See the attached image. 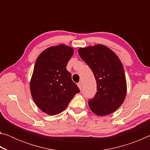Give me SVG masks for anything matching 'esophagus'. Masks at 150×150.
<instances>
[{"label": "esophagus", "mask_w": 150, "mask_h": 150, "mask_svg": "<svg viewBox=\"0 0 150 150\" xmlns=\"http://www.w3.org/2000/svg\"><path fill=\"white\" fill-rule=\"evenodd\" d=\"M77 85H78L79 88V89L81 90V88H82V86H83V83L81 81V82H79V83H78Z\"/></svg>", "instance_id": "esophagus-1"}]
</instances>
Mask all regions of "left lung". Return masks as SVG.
<instances>
[{
  "mask_svg": "<svg viewBox=\"0 0 150 150\" xmlns=\"http://www.w3.org/2000/svg\"><path fill=\"white\" fill-rule=\"evenodd\" d=\"M78 52L92 70L96 81L97 92L88 100L91 111L100 116L114 112L123 103L127 93L125 73L120 59L103 44L81 47Z\"/></svg>",
  "mask_w": 150,
  "mask_h": 150,
  "instance_id": "1",
  "label": "left lung"
}]
</instances>
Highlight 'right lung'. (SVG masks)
Returning <instances> with one entry per match:
<instances>
[{
    "instance_id": "1",
    "label": "right lung",
    "mask_w": 150,
    "mask_h": 150,
    "mask_svg": "<svg viewBox=\"0 0 150 150\" xmlns=\"http://www.w3.org/2000/svg\"><path fill=\"white\" fill-rule=\"evenodd\" d=\"M73 53L72 47L60 44L47 47L35 61L30 82V93L36 106L47 115L62 112L80 92L66 69Z\"/></svg>"
}]
</instances>
